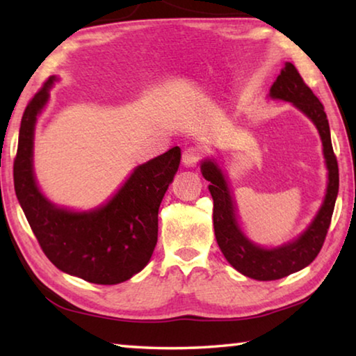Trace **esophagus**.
<instances>
[{"instance_id": "obj_1", "label": "esophagus", "mask_w": 356, "mask_h": 356, "mask_svg": "<svg viewBox=\"0 0 356 356\" xmlns=\"http://www.w3.org/2000/svg\"><path fill=\"white\" fill-rule=\"evenodd\" d=\"M202 155H204V150L201 147H196V146L186 147L184 150V154H182L184 165L188 166V168H195L197 163H200Z\"/></svg>"}]
</instances>
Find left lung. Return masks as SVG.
I'll return each mask as SVG.
<instances>
[{
    "label": "left lung",
    "instance_id": "8db88e82",
    "mask_svg": "<svg viewBox=\"0 0 356 356\" xmlns=\"http://www.w3.org/2000/svg\"><path fill=\"white\" fill-rule=\"evenodd\" d=\"M270 95L273 99L292 102L316 124L322 138L323 155L328 166V188L321 212L317 213L308 231L295 242L273 250H264L251 243L237 226L232 197L222 172L212 161H204L201 166L202 176L210 182L209 190L213 197L215 237L221 252L240 273L259 281L284 278L314 261L327 237L337 190H339V168H337L333 144H331L327 114L321 100L311 91L292 63L284 64V69L281 70L270 89Z\"/></svg>",
    "mask_w": 356,
    "mask_h": 356
}]
</instances>
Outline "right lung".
<instances>
[{
    "label": "right lung",
    "instance_id": "add662e5",
    "mask_svg": "<svg viewBox=\"0 0 356 356\" xmlns=\"http://www.w3.org/2000/svg\"><path fill=\"white\" fill-rule=\"evenodd\" d=\"M50 76L23 113L14 160L15 195L42 251L63 272L94 284H119L146 267L159 237V207L180 165V147L138 166L116 196L94 212L74 213L48 202L33 174L35 118Z\"/></svg>",
    "mask_w": 356,
    "mask_h": 356
}]
</instances>
